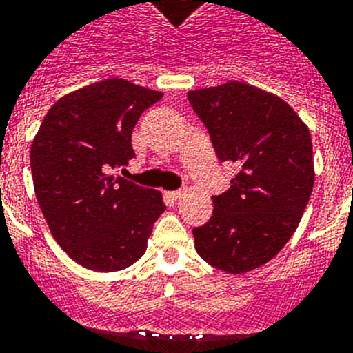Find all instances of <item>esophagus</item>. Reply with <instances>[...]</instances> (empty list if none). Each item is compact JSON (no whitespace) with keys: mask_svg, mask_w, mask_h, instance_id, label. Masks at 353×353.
Wrapping results in <instances>:
<instances>
[{"mask_svg":"<svg viewBox=\"0 0 353 353\" xmlns=\"http://www.w3.org/2000/svg\"><path fill=\"white\" fill-rule=\"evenodd\" d=\"M183 194H185L183 190H174V192H168V195H170V197H172L174 201H177V199L183 197Z\"/></svg>","mask_w":353,"mask_h":353,"instance_id":"obj_1","label":"esophagus"}]
</instances>
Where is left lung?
<instances>
[{"label":"left lung","instance_id":"1","mask_svg":"<svg viewBox=\"0 0 353 353\" xmlns=\"http://www.w3.org/2000/svg\"><path fill=\"white\" fill-rule=\"evenodd\" d=\"M188 101L220 161L238 167L231 188L213 195L210 222L194 229L195 250L214 268L245 274L299 228L314 185L311 134L290 104L249 83L192 90Z\"/></svg>","mask_w":353,"mask_h":353}]
</instances>
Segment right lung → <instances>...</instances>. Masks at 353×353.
<instances>
[{"instance_id":"right-lung-1","label":"right lung","mask_w":353,"mask_h":353,"mask_svg":"<svg viewBox=\"0 0 353 353\" xmlns=\"http://www.w3.org/2000/svg\"><path fill=\"white\" fill-rule=\"evenodd\" d=\"M161 99L128 79L110 78L60 97L30 151L33 186L57 243L78 265L117 272L139 261L165 211L158 190L112 170L134 156L131 133Z\"/></svg>"}]
</instances>
